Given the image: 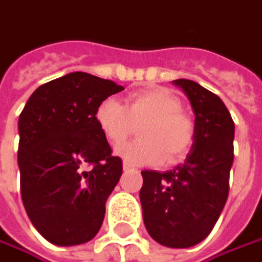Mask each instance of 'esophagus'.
<instances>
[{
    "mask_svg": "<svg viewBox=\"0 0 262 262\" xmlns=\"http://www.w3.org/2000/svg\"><path fill=\"white\" fill-rule=\"evenodd\" d=\"M123 169H124V170H126V172H127V170H132V169H133V167H132L130 164H129V163H126L124 162V164H123Z\"/></svg>",
    "mask_w": 262,
    "mask_h": 262,
    "instance_id": "1",
    "label": "esophagus"
}]
</instances>
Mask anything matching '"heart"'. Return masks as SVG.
Returning a JSON list of instances; mask_svg holds the SVG:
<instances>
[{
  "instance_id": "heart-1",
  "label": "heart",
  "mask_w": 262,
  "mask_h": 262,
  "mask_svg": "<svg viewBox=\"0 0 262 262\" xmlns=\"http://www.w3.org/2000/svg\"><path fill=\"white\" fill-rule=\"evenodd\" d=\"M96 123L113 146L123 144L139 127V141L117 148V154L129 164L179 162L191 148L194 124L182 113V103L164 89H149L132 95L124 106L114 98L100 102Z\"/></svg>"
}]
</instances>
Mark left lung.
Returning <instances> with one entry per match:
<instances>
[{"label": "left lung", "instance_id": "8db88e82", "mask_svg": "<svg viewBox=\"0 0 262 262\" xmlns=\"http://www.w3.org/2000/svg\"><path fill=\"white\" fill-rule=\"evenodd\" d=\"M194 113V141L184 163L170 170H144L139 192L146 231L167 248H191L208 237L228 197L234 123L216 95L179 78Z\"/></svg>", "mask_w": 262, "mask_h": 262}]
</instances>
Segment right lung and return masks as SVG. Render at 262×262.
Instances as JSON below:
<instances>
[{
	"label": "right lung",
	"instance_id": "right-lung-1",
	"mask_svg": "<svg viewBox=\"0 0 262 262\" xmlns=\"http://www.w3.org/2000/svg\"><path fill=\"white\" fill-rule=\"evenodd\" d=\"M121 90L111 80L71 72L39 85L19 117L24 206L37 231L53 245H81L100 230L123 164L111 156L95 113Z\"/></svg>",
	"mask_w": 262,
	"mask_h": 262
}]
</instances>
